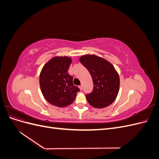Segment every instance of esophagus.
Returning a JSON list of instances; mask_svg holds the SVG:
<instances>
[{"label": "esophagus", "mask_w": 159, "mask_h": 159, "mask_svg": "<svg viewBox=\"0 0 159 159\" xmlns=\"http://www.w3.org/2000/svg\"><path fill=\"white\" fill-rule=\"evenodd\" d=\"M79 88H80V90H82V89H83V86H82V85H80Z\"/></svg>", "instance_id": "34e87169"}]
</instances>
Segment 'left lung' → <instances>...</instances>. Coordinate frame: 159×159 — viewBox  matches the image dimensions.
I'll use <instances>...</instances> for the list:
<instances>
[{
  "instance_id": "left-lung-1",
  "label": "left lung",
  "mask_w": 159,
  "mask_h": 159,
  "mask_svg": "<svg viewBox=\"0 0 159 159\" xmlns=\"http://www.w3.org/2000/svg\"><path fill=\"white\" fill-rule=\"evenodd\" d=\"M80 61L89 71L93 82L92 92L86 95L88 103L95 108L109 106L119 93L120 80L117 71L109 61L94 54L81 56Z\"/></svg>"
}]
</instances>
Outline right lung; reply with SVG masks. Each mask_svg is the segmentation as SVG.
I'll return each mask as SVG.
<instances>
[{
    "mask_svg": "<svg viewBox=\"0 0 159 159\" xmlns=\"http://www.w3.org/2000/svg\"><path fill=\"white\" fill-rule=\"evenodd\" d=\"M71 58L68 56L52 57L43 67L40 74V86L43 96L50 104L58 107L71 105L80 89L73 84L68 74Z\"/></svg>",
    "mask_w": 159,
    "mask_h": 159,
    "instance_id": "1",
    "label": "right lung"
}]
</instances>
